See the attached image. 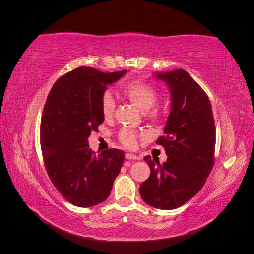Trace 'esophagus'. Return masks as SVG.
Here are the masks:
<instances>
[{"label":"esophagus","instance_id":"1","mask_svg":"<svg viewBox=\"0 0 254 254\" xmlns=\"http://www.w3.org/2000/svg\"><path fill=\"white\" fill-rule=\"evenodd\" d=\"M125 157H126V159H128V160H140V157H139V156L133 155V153H130V152H126Z\"/></svg>","mask_w":254,"mask_h":254}]
</instances>
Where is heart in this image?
Segmentation results:
<instances>
[{
    "label": "heart",
    "mask_w": 254,
    "mask_h": 254,
    "mask_svg": "<svg viewBox=\"0 0 254 254\" xmlns=\"http://www.w3.org/2000/svg\"><path fill=\"white\" fill-rule=\"evenodd\" d=\"M122 93L129 101H131L141 110H146L145 114L149 120L158 121L163 114V107L156 103L158 92L156 88L147 81L132 80L122 88ZM102 112L105 118H110L115 109V101L109 91L103 93L101 98ZM140 134L131 129L124 128L119 133L120 142L127 148H133L137 143Z\"/></svg>",
    "instance_id": "b5f03b06"
}]
</instances>
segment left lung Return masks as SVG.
Here are the masks:
<instances>
[{
	"mask_svg": "<svg viewBox=\"0 0 254 254\" xmlns=\"http://www.w3.org/2000/svg\"><path fill=\"white\" fill-rule=\"evenodd\" d=\"M172 93L171 113L164 135L157 140L167 160L146 156L149 178L140 187L143 200L161 210H174L188 202L204 186L215 163L216 129L211 102L203 89L184 70L157 75Z\"/></svg>",
	"mask_w": 254,
	"mask_h": 254,
	"instance_id": "obj_1",
	"label": "left lung"
}]
</instances>
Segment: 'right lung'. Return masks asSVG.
Returning <instances> with one entry per match:
<instances>
[{"label":"right lung","mask_w":254,"mask_h":254,"mask_svg":"<svg viewBox=\"0 0 254 254\" xmlns=\"http://www.w3.org/2000/svg\"><path fill=\"white\" fill-rule=\"evenodd\" d=\"M125 73L79 66L59 77L47 97L40 124L44 166L54 187L76 206L105 201L124 162L120 149L96 155L88 137L104 122L101 98L107 84Z\"/></svg>","instance_id":"obj_1"}]
</instances>
